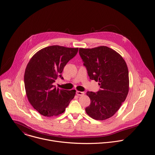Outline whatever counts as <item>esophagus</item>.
Here are the masks:
<instances>
[{"instance_id": "1", "label": "esophagus", "mask_w": 155, "mask_h": 155, "mask_svg": "<svg viewBox=\"0 0 155 155\" xmlns=\"http://www.w3.org/2000/svg\"><path fill=\"white\" fill-rule=\"evenodd\" d=\"M76 94L77 95H80V96H83L84 95V92H80V91H77L76 92Z\"/></svg>"}]
</instances>
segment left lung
Returning a JSON list of instances; mask_svg holds the SVG:
<instances>
[{
  "label": "left lung",
  "instance_id": "left-lung-1",
  "mask_svg": "<svg viewBox=\"0 0 155 155\" xmlns=\"http://www.w3.org/2000/svg\"><path fill=\"white\" fill-rule=\"evenodd\" d=\"M79 54L91 80L98 81L100 89L87 92L91 104L86 113L103 120L112 117L125 100L129 90L128 69L124 58L107 46L79 48Z\"/></svg>",
  "mask_w": 155,
  "mask_h": 155
}]
</instances>
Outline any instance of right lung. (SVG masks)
Masks as SVG:
<instances>
[{"mask_svg":"<svg viewBox=\"0 0 155 155\" xmlns=\"http://www.w3.org/2000/svg\"><path fill=\"white\" fill-rule=\"evenodd\" d=\"M78 48L60 45L45 47L35 54L28 62L24 74L28 100L41 115L58 116L65 111L75 95V90L60 89L53 85L61 76L66 64L78 52Z\"/></svg>","mask_w":155,"mask_h":155,"instance_id":"obj_1","label":"right lung"}]
</instances>
